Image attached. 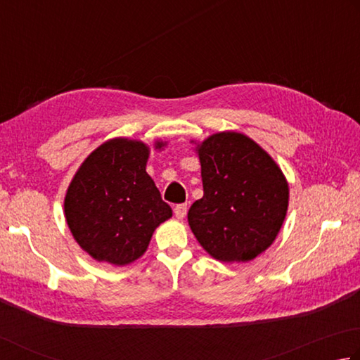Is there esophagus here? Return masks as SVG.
Wrapping results in <instances>:
<instances>
[{
    "mask_svg": "<svg viewBox=\"0 0 360 360\" xmlns=\"http://www.w3.org/2000/svg\"><path fill=\"white\" fill-rule=\"evenodd\" d=\"M187 214V205H176L174 206V215L178 219H184Z\"/></svg>",
    "mask_w": 360,
    "mask_h": 360,
    "instance_id": "1",
    "label": "esophagus"
}]
</instances>
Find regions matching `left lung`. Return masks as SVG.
Segmentation results:
<instances>
[{
  "instance_id": "obj_1",
  "label": "left lung",
  "mask_w": 360,
  "mask_h": 360,
  "mask_svg": "<svg viewBox=\"0 0 360 360\" xmlns=\"http://www.w3.org/2000/svg\"><path fill=\"white\" fill-rule=\"evenodd\" d=\"M202 198L188 209L191 230L212 258L245 263L276 240L288 209L282 169L238 132H219L197 146Z\"/></svg>"
}]
</instances>
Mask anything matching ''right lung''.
I'll list each match as a JSON object with an SVG mask.
<instances>
[{
	"instance_id": "1",
	"label": "right lung",
	"mask_w": 360,
	"mask_h": 360,
	"mask_svg": "<svg viewBox=\"0 0 360 360\" xmlns=\"http://www.w3.org/2000/svg\"><path fill=\"white\" fill-rule=\"evenodd\" d=\"M148 158L143 141L108 140L70 181L64 215L77 244L94 259L130 264L146 252L155 228L173 215L146 173Z\"/></svg>"
}]
</instances>
